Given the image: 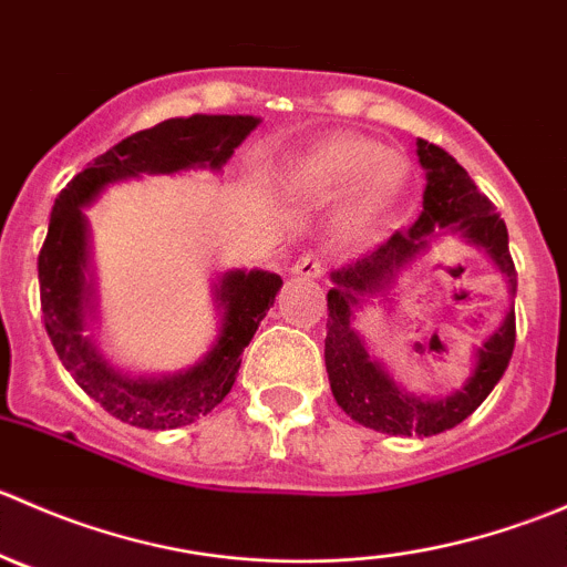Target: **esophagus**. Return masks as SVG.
I'll return each mask as SVG.
<instances>
[{
	"label": "esophagus",
	"instance_id": "esophagus-1",
	"mask_svg": "<svg viewBox=\"0 0 567 567\" xmlns=\"http://www.w3.org/2000/svg\"><path fill=\"white\" fill-rule=\"evenodd\" d=\"M290 274H293V277H301V279H318L320 274H323V268H320L318 257L307 255V257H299V260L290 266Z\"/></svg>",
	"mask_w": 567,
	"mask_h": 567
}]
</instances>
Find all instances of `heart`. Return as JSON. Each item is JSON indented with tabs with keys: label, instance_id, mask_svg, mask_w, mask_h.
Here are the masks:
<instances>
[{
	"label": "heart",
	"instance_id": "obj_1",
	"mask_svg": "<svg viewBox=\"0 0 567 567\" xmlns=\"http://www.w3.org/2000/svg\"><path fill=\"white\" fill-rule=\"evenodd\" d=\"M288 181L316 197L348 188L334 216L342 241L373 236L411 181V162L394 151H381L375 140L359 134H331L290 162Z\"/></svg>",
	"mask_w": 567,
	"mask_h": 567
}]
</instances>
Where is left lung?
<instances>
[{"mask_svg":"<svg viewBox=\"0 0 567 567\" xmlns=\"http://www.w3.org/2000/svg\"><path fill=\"white\" fill-rule=\"evenodd\" d=\"M416 158L427 183L422 192V214L411 230L394 233L390 241L362 260L329 274L323 357L331 394L353 422L390 436L422 439L461 425L505 375L516 346V266L507 249L505 221L491 199L480 194L466 169L447 151L425 140H416ZM447 235L480 248L501 268L512 293V307L501 326L475 349L473 370L461 388L444 395H422L398 385L385 365L369 353L367 341L355 329V316L375 300L393 306L391 296L399 279Z\"/></svg>","mask_w":567,"mask_h":567,"instance_id":"8db88e82","label":"left lung"}]
</instances>
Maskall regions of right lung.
Here are the masks:
<instances>
[{"label":"right lung","instance_id":"add662e5","mask_svg":"<svg viewBox=\"0 0 567 567\" xmlns=\"http://www.w3.org/2000/svg\"><path fill=\"white\" fill-rule=\"evenodd\" d=\"M257 125L260 117L251 114L164 120L109 147L54 199L49 236L38 257L45 331L73 381L120 422L147 431H169L210 414L236 384L244 348L274 307L282 277L262 268L219 271L210 285L219 334L197 362L177 373H134L117 368L95 337L99 279L84 208L99 203L109 186L145 175H181L188 169L221 173Z\"/></svg>","mask_w":567,"mask_h":567}]
</instances>
